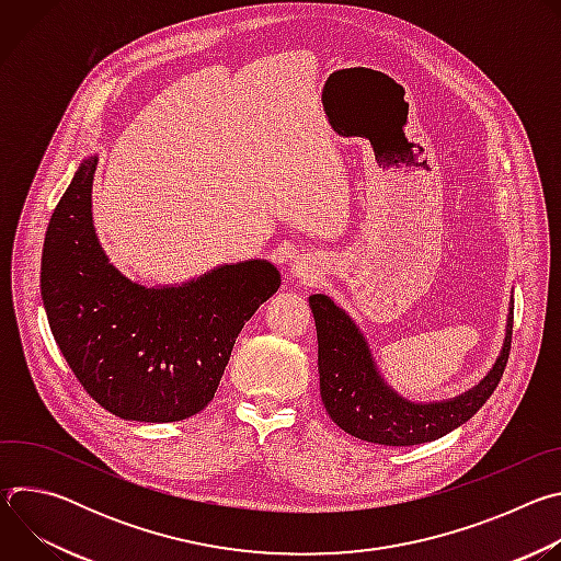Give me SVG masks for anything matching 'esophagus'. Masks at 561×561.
Wrapping results in <instances>:
<instances>
[{"mask_svg": "<svg viewBox=\"0 0 561 561\" xmlns=\"http://www.w3.org/2000/svg\"><path fill=\"white\" fill-rule=\"evenodd\" d=\"M290 273H293L295 277H301V279H312L314 268L310 266L308 260H295V262L290 264Z\"/></svg>", "mask_w": 561, "mask_h": 561, "instance_id": "esophagus-1", "label": "esophagus"}]
</instances>
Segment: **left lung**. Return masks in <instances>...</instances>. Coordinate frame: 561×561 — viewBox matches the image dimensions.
<instances>
[{
    "label": "left lung",
    "instance_id": "8db88e82",
    "mask_svg": "<svg viewBox=\"0 0 561 561\" xmlns=\"http://www.w3.org/2000/svg\"><path fill=\"white\" fill-rule=\"evenodd\" d=\"M308 304L317 329L319 392L327 413L342 431L370 444L415 446L444 437L486 404L508 362L513 308L502 353L482 381L446 402L415 404L386 386L357 324L331 297L310 295Z\"/></svg>",
    "mask_w": 561,
    "mask_h": 561
}]
</instances>
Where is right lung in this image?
Returning a JSON list of instances; mask_svg holds the SVG:
<instances>
[{"label": "right lung", "mask_w": 561, "mask_h": 561, "mask_svg": "<svg viewBox=\"0 0 561 561\" xmlns=\"http://www.w3.org/2000/svg\"><path fill=\"white\" fill-rule=\"evenodd\" d=\"M98 157L77 169L48 221L42 299L53 337L84 390L130 422L204 411L239 331L282 284L266 260L217 266L182 286L146 288L104 255L93 228Z\"/></svg>", "instance_id": "right-lung-1"}]
</instances>
